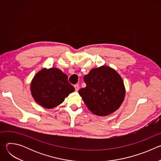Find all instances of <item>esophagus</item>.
Here are the masks:
<instances>
[{"mask_svg":"<svg viewBox=\"0 0 161 161\" xmlns=\"http://www.w3.org/2000/svg\"><path fill=\"white\" fill-rule=\"evenodd\" d=\"M75 90H76V92H78V90H79V88H80V86H79V85H78V84L75 85Z\"/></svg>","mask_w":161,"mask_h":161,"instance_id":"34e87169","label":"esophagus"}]
</instances>
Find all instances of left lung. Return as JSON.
Returning a JSON list of instances; mask_svg holds the SVG:
<instances>
[{
  "label": "left lung",
  "mask_w": 161,
  "mask_h": 161,
  "mask_svg": "<svg viewBox=\"0 0 161 161\" xmlns=\"http://www.w3.org/2000/svg\"><path fill=\"white\" fill-rule=\"evenodd\" d=\"M86 86L79 94L88 109L97 116H107L117 111L125 96V88L120 75L106 65L92 69L84 76Z\"/></svg>",
  "instance_id": "left-lung-1"
}]
</instances>
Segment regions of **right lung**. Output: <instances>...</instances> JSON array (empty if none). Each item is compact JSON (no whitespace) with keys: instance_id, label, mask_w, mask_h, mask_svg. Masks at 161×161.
Returning a JSON list of instances; mask_svg holds the SVG:
<instances>
[{"instance_id":"obj_1","label":"right lung","mask_w":161,"mask_h":161,"mask_svg":"<svg viewBox=\"0 0 161 161\" xmlns=\"http://www.w3.org/2000/svg\"><path fill=\"white\" fill-rule=\"evenodd\" d=\"M67 79V75L58 68H42L32 80L30 89L32 97L44 108L58 106L75 91Z\"/></svg>"}]
</instances>
